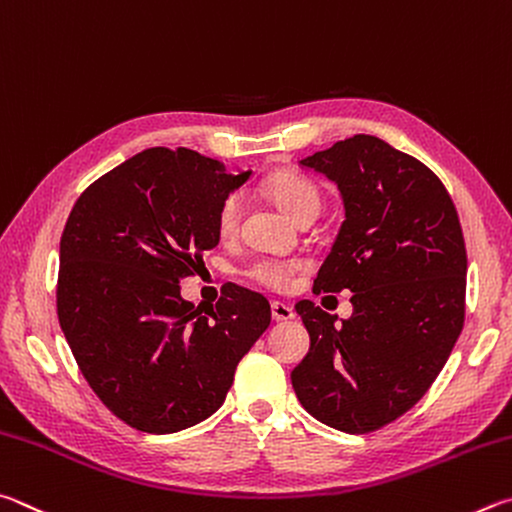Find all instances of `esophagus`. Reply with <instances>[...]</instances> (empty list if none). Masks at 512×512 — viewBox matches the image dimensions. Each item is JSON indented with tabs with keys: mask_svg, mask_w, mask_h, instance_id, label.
<instances>
[{
	"mask_svg": "<svg viewBox=\"0 0 512 512\" xmlns=\"http://www.w3.org/2000/svg\"><path fill=\"white\" fill-rule=\"evenodd\" d=\"M272 317L274 321H290L294 319V310L288 303H281V301H272Z\"/></svg>",
	"mask_w": 512,
	"mask_h": 512,
	"instance_id": "34e87169",
	"label": "esophagus"
}]
</instances>
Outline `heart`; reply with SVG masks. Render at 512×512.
I'll list each match as a JSON object with an SVG mask.
<instances>
[{"label":"heart","mask_w":512,"mask_h":512,"mask_svg":"<svg viewBox=\"0 0 512 512\" xmlns=\"http://www.w3.org/2000/svg\"><path fill=\"white\" fill-rule=\"evenodd\" d=\"M263 191L272 197V202L279 206L283 213H288L292 220L301 222L303 218H315L321 209L319 186L312 179L303 177L292 170H279L272 173L263 182ZM240 215H242V200L240 195H227L220 204L218 215H215V227H218L220 238L229 240L240 229ZM301 263L297 261H261L251 267L249 274L254 276L258 283L267 285L274 290H285L292 281V274L301 270Z\"/></svg>","instance_id":"obj_1"}]
</instances>
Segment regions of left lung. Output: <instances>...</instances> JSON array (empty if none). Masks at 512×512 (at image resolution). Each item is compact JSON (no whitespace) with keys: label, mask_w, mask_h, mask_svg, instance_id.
Masks as SVG:
<instances>
[{"label":"left lung","mask_w":512,"mask_h":512,"mask_svg":"<svg viewBox=\"0 0 512 512\" xmlns=\"http://www.w3.org/2000/svg\"><path fill=\"white\" fill-rule=\"evenodd\" d=\"M335 182L344 222L315 292L351 290L339 319L303 299L294 310L310 351L292 387L310 416L366 434L405 414L432 387L461 335L468 256L441 179L371 134L299 161Z\"/></svg>","instance_id":"8db88e82"}]
</instances>
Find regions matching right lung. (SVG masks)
<instances>
[{
	"mask_svg": "<svg viewBox=\"0 0 512 512\" xmlns=\"http://www.w3.org/2000/svg\"><path fill=\"white\" fill-rule=\"evenodd\" d=\"M249 175L188 148H148L96 179L69 213L60 328L89 387L134 429L173 434L215 414L270 326V301L240 285L206 315L179 292L220 242L222 200Z\"/></svg>",
	"mask_w": 512,
	"mask_h": 512,
	"instance_id": "right-lung-1",
	"label": "right lung"
}]
</instances>
